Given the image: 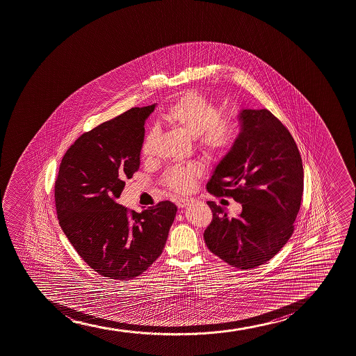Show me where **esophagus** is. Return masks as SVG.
Returning a JSON list of instances; mask_svg holds the SVG:
<instances>
[{
    "instance_id": "34e87169",
    "label": "esophagus",
    "mask_w": 356,
    "mask_h": 356,
    "mask_svg": "<svg viewBox=\"0 0 356 356\" xmlns=\"http://www.w3.org/2000/svg\"><path fill=\"white\" fill-rule=\"evenodd\" d=\"M188 202H189L188 199H186V197H181V199H179V200H176V206H177L179 208H184L187 206Z\"/></svg>"
}]
</instances>
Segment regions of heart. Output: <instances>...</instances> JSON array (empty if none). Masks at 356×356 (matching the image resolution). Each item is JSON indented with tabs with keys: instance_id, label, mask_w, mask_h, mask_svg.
<instances>
[{
	"instance_id": "heart-1",
	"label": "heart",
	"mask_w": 356,
	"mask_h": 356,
	"mask_svg": "<svg viewBox=\"0 0 356 356\" xmlns=\"http://www.w3.org/2000/svg\"><path fill=\"white\" fill-rule=\"evenodd\" d=\"M162 120L193 138L196 148L211 160L224 159L239 140L240 124L236 117H221L216 103L196 91L179 97L165 108ZM156 137V129L144 135L140 143V155L144 159H152L155 154ZM201 172L199 164L174 165L164 172L161 184L170 192L187 194Z\"/></svg>"
}]
</instances>
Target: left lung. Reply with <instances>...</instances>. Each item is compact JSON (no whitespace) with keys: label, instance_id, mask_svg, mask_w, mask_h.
Listing matches in <instances>:
<instances>
[{"label":"left lung","instance_id":"obj_1","mask_svg":"<svg viewBox=\"0 0 356 356\" xmlns=\"http://www.w3.org/2000/svg\"><path fill=\"white\" fill-rule=\"evenodd\" d=\"M239 140L225 156L207 191L243 206L238 218L207 201L213 219L208 250L228 265L251 270L276 256L293 233L303 195L302 157L286 127L266 108L243 110Z\"/></svg>","mask_w":356,"mask_h":356}]
</instances>
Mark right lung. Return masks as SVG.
Instances as JSON below:
<instances>
[{"instance_id": "add662e5", "label": "right lung", "mask_w": 356, "mask_h": 356, "mask_svg": "<svg viewBox=\"0 0 356 356\" xmlns=\"http://www.w3.org/2000/svg\"><path fill=\"white\" fill-rule=\"evenodd\" d=\"M155 105L132 108L84 132L67 149L54 184L59 225L81 259L100 276L131 280L163 251L175 204L137 213L117 199L140 169L144 122Z\"/></svg>"}]
</instances>
